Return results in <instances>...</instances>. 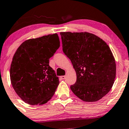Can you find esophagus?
<instances>
[{"label":"esophagus","instance_id":"esophagus-1","mask_svg":"<svg viewBox=\"0 0 129 129\" xmlns=\"http://www.w3.org/2000/svg\"><path fill=\"white\" fill-rule=\"evenodd\" d=\"M62 79H66V76H61L60 77Z\"/></svg>","mask_w":129,"mask_h":129}]
</instances>
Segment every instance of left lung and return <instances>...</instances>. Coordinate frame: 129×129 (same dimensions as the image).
<instances>
[{
  "instance_id": "left-lung-1",
  "label": "left lung",
  "mask_w": 129,
  "mask_h": 129,
  "mask_svg": "<svg viewBox=\"0 0 129 129\" xmlns=\"http://www.w3.org/2000/svg\"><path fill=\"white\" fill-rule=\"evenodd\" d=\"M62 50L76 73L70 88L85 102H95L109 92L116 77V63L110 47L88 32H60Z\"/></svg>"
}]
</instances>
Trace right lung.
Returning a JSON list of instances; mask_svg holds the SVG:
<instances>
[{
  "label": "right lung",
  "mask_w": 129,
  "mask_h": 129,
  "mask_svg": "<svg viewBox=\"0 0 129 129\" xmlns=\"http://www.w3.org/2000/svg\"><path fill=\"white\" fill-rule=\"evenodd\" d=\"M60 46L57 34L24 41L13 56L10 80L22 100L31 105H42L51 100L59 84L49 66V59Z\"/></svg>",
  "instance_id": "obj_1"
}]
</instances>
